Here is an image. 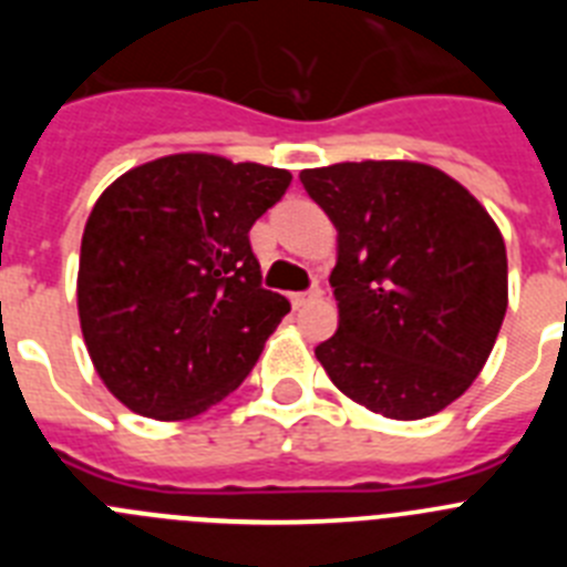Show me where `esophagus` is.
<instances>
[{
  "label": "esophagus",
  "instance_id": "obj_1",
  "mask_svg": "<svg viewBox=\"0 0 567 567\" xmlns=\"http://www.w3.org/2000/svg\"><path fill=\"white\" fill-rule=\"evenodd\" d=\"M320 298V289H309V292H295L292 295V307L300 309V307H309V303H315V300Z\"/></svg>",
  "mask_w": 567,
  "mask_h": 567
}]
</instances>
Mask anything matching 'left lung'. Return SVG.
<instances>
[{
  "label": "left lung",
  "mask_w": 567,
  "mask_h": 567,
  "mask_svg": "<svg viewBox=\"0 0 567 567\" xmlns=\"http://www.w3.org/2000/svg\"><path fill=\"white\" fill-rule=\"evenodd\" d=\"M338 229V332L315 349L346 398L392 420L443 412L483 372L508 307V258L483 204L443 169H303Z\"/></svg>",
  "instance_id": "obj_1"
}]
</instances>
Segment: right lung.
I'll use <instances>...</instances> for the list:
<instances>
[{
    "mask_svg": "<svg viewBox=\"0 0 567 567\" xmlns=\"http://www.w3.org/2000/svg\"><path fill=\"white\" fill-rule=\"evenodd\" d=\"M289 182L287 169L175 153L99 195L79 320L99 378L130 412L195 417L252 372L289 300L260 287L249 229Z\"/></svg>",
    "mask_w": 567,
    "mask_h": 567,
    "instance_id": "1",
    "label": "right lung"
}]
</instances>
